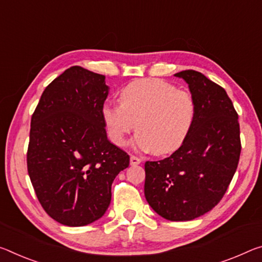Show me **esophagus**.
Listing matches in <instances>:
<instances>
[{"label": "esophagus", "instance_id": "esophagus-1", "mask_svg": "<svg viewBox=\"0 0 262 262\" xmlns=\"http://www.w3.org/2000/svg\"><path fill=\"white\" fill-rule=\"evenodd\" d=\"M141 162H142V160H141L140 157L134 156V155L130 156V164L132 165H138V164L141 163Z\"/></svg>", "mask_w": 262, "mask_h": 262}]
</instances>
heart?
Listing matches in <instances>:
<instances>
[{"label":"heart","instance_id":"obj_1","mask_svg":"<svg viewBox=\"0 0 262 262\" xmlns=\"http://www.w3.org/2000/svg\"><path fill=\"white\" fill-rule=\"evenodd\" d=\"M101 115L107 134L122 147L127 135L138 130L135 143L155 155L180 149L196 119V102L189 92L161 79H140L120 92V103H105Z\"/></svg>","mask_w":262,"mask_h":262}]
</instances>
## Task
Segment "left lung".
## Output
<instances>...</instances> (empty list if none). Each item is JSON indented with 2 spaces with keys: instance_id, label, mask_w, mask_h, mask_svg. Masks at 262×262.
Returning <instances> with one entry per match:
<instances>
[{
  "instance_id": "8db88e82",
  "label": "left lung",
  "mask_w": 262,
  "mask_h": 262,
  "mask_svg": "<svg viewBox=\"0 0 262 262\" xmlns=\"http://www.w3.org/2000/svg\"><path fill=\"white\" fill-rule=\"evenodd\" d=\"M175 76L189 84L196 119L183 146L171 156L144 163V196L161 217L184 222L222 201L238 168L242 142L238 113L226 91L193 70Z\"/></svg>"
}]
</instances>
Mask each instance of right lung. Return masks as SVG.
Segmentation results:
<instances>
[{
	"mask_svg": "<svg viewBox=\"0 0 262 262\" xmlns=\"http://www.w3.org/2000/svg\"><path fill=\"white\" fill-rule=\"evenodd\" d=\"M105 76L72 66L47 86L31 116L28 172L45 212L84 226L108 209L112 183L129 155L107 139Z\"/></svg>",
	"mask_w": 262,
	"mask_h": 262,
	"instance_id": "1",
	"label": "right lung"
}]
</instances>
